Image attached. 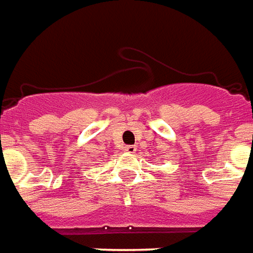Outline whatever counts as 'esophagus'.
Segmentation results:
<instances>
[{"label": "esophagus", "instance_id": "obj_1", "mask_svg": "<svg viewBox=\"0 0 253 253\" xmlns=\"http://www.w3.org/2000/svg\"><path fill=\"white\" fill-rule=\"evenodd\" d=\"M125 152H126V153H135V152H136V146L128 145V146H125Z\"/></svg>", "mask_w": 253, "mask_h": 253}]
</instances>
